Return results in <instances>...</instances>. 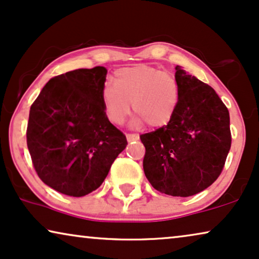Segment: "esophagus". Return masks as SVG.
I'll list each match as a JSON object with an SVG mask.
<instances>
[{"mask_svg":"<svg viewBox=\"0 0 259 259\" xmlns=\"http://www.w3.org/2000/svg\"><path fill=\"white\" fill-rule=\"evenodd\" d=\"M126 138H127V141L131 143V141H136V140L139 139V136H138V134L128 133V134H126Z\"/></svg>","mask_w":259,"mask_h":259,"instance_id":"obj_1","label":"esophagus"}]
</instances>
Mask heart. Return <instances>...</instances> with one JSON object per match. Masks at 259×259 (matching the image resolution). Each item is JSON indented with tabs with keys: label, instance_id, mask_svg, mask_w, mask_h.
<instances>
[{
	"label": "heart",
	"instance_id": "b5f03b06",
	"mask_svg": "<svg viewBox=\"0 0 259 259\" xmlns=\"http://www.w3.org/2000/svg\"><path fill=\"white\" fill-rule=\"evenodd\" d=\"M179 97V83L171 73L146 65L116 70L114 82H105L101 91L106 115L116 125L128 116L132 102L138 114L134 125L164 126L175 115Z\"/></svg>",
	"mask_w": 259,
	"mask_h": 259
}]
</instances>
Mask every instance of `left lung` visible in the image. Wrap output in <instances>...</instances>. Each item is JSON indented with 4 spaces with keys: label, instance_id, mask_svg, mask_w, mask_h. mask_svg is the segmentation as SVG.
<instances>
[{
    "label": "left lung",
    "instance_id": "1",
    "mask_svg": "<svg viewBox=\"0 0 259 259\" xmlns=\"http://www.w3.org/2000/svg\"><path fill=\"white\" fill-rule=\"evenodd\" d=\"M179 104L167 125L141 134L144 172L159 192L190 197L223 171L231 147L230 115L214 90L176 67Z\"/></svg>",
    "mask_w": 259,
    "mask_h": 259
}]
</instances>
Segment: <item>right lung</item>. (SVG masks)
<instances>
[{
  "instance_id": "obj_1",
  "label": "right lung",
  "mask_w": 259,
  "mask_h": 259,
  "mask_svg": "<svg viewBox=\"0 0 259 259\" xmlns=\"http://www.w3.org/2000/svg\"><path fill=\"white\" fill-rule=\"evenodd\" d=\"M106 75L98 66L54 76L30 107L27 145L34 168L62 194L83 197L97 190L127 145L106 115Z\"/></svg>"
}]
</instances>
